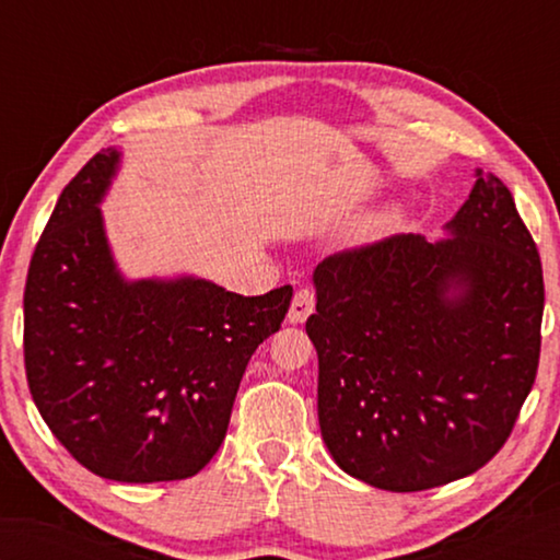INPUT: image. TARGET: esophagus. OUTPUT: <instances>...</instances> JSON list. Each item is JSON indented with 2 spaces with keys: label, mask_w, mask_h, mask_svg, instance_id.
Listing matches in <instances>:
<instances>
[{
  "label": "esophagus",
  "mask_w": 560,
  "mask_h": 560,
  "mask_svg": "<svg viewBox=\"0 0 560 560\" xmlns=\"http://www.w3.org/2000/svg\"><path fill=\"white\" fill-rule=\"evenodd\" d=\"M315 311V291L313 289H299L291 301V311H289V323L299 325L305 323L307 315Z\"/></svg>",
  "instance_id": "1"
}]
</instances>
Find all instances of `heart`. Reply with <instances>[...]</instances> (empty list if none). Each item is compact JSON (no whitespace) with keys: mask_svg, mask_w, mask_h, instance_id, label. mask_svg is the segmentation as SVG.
Returning a JSON list of instances; mask_svg holds the SVG:
<instances>
[{"mask_svg":"<svg viewBox=\"0 0 560 560\" xmlns=\"http://www.w3.org/2000/svg\"><path fill=\"white\" fill-rule=\"evenodd\" d=\"M392 221H395V217H392V213H385V217H380V219L373 223V231H385L387 225H392Z\"/></svg>","mask_w":560,"mask_h":560,"instance_id":"1","label":"heart"}]
</instances>
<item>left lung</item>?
<instances>
[{
  "label": "left lung",
  "instance_id": "1",
  "mask_svg": "<svg viewBox=\"0 0 560 560\" xmlns=\"http://www.w3.org/2000/svg\"><path fill=\"white\" fill-rule=\"evenodd\" d=\"M428 243L389 235L317 265V413L339 467L383 491L435 489L505 445L541 351L544 273L510 189L477 171Z\"/></svg>",
  "mask_w": 560,
  "mask_h": 560
}]
</instances>
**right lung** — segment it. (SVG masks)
I'll return each mask as SVG.
<instances>
[{"label":"right lung","instance_id":"add662e5","mask_svg":"<svg viewBox=\"0 0 560 560\" xmlns=\"http://www.w3.org/2000/svg\"><path fill=\"white\" fill-rule=\"evenodd\" d=\"M117 163L120 151L103 149L83 165L35 245L23 361L43 421L79 464L110 481H177L219 452L245 368L293 289L127 281L98 209Z\"/></svg>","mask_w":560,"mask_h":560}]
</instances>
